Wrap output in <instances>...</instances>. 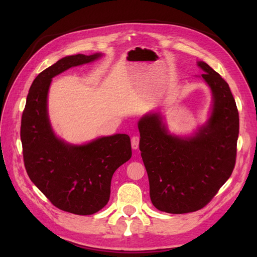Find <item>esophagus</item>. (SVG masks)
I'll return each mask as SVG.
<instances>
[{
    "instance_id": "obj_1",
    "label": "esophagus",
    "mask_w": 257,
    "mask_h": 257,
    "mask_svg": "<svg viewBox=\"0 0 257 257\" xmlns=\"http://www.w3.org/2000/svg\"><path fill=\"white\" fill-rule=\"evenodd\" d=\"M139 139H141V137H139L138 135H133V137L131 138L132 148H133V149H137V148H138V146H139Z\"/></svg>"
}]
</instances>
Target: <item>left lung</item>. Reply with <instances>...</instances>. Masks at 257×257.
<instances>
[{"instance_id":"1","label":"left lung","mask_w":257,"mask_h":257,"mask_svg":"<svg viewBox=\"0 0 257 257\" xmlns=\"http://www.w3.org/2000/svg\"><path fill=\"white\" fill-rule=\"evenodd\" d=\"M204 80L212 91V111L192 137L170 135L159 113L138 122L139 149L149 178L150 198L160 211L182 214L208 205L236 164L239 113L228 83L203 61Z\"/></svg>"}]
</instances>
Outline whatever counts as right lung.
Returning a JSON list of instances; mask_svg holds the SVG:
<instances>
[{
    "instance_id": "1",
    "label": "right lung",
    "mask_w": 257,
    "mask_h": 257,
    "mask_svg": "<svg viewBox=\"0 0 257 257\" xmlns=\"http://www.w3.org/2000/svg\"><path fill=\"white\" fill-rule=\"evenodd\" d=\"M100 56L65 57L38 74L21 118L23 162L31 181L53 206L79 215L93 214L107 205L113 173L132 157L131 139L115 134L82 146L64 143L51 130L47 95L54 76Z\"/></svg>"
}]
</instances>
